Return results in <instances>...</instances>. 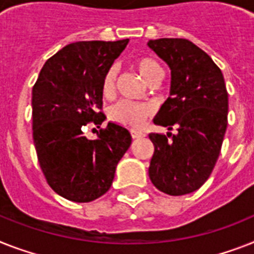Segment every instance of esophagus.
Here are the masks:
<instances>
[{
    "mask_svg": "<svg viewBox=\"0 0 254 254\" xmlns=\"http://www.w3.org/2000/svg\"><path fill=\"white\" fill-rule=\"evenodd\" d=\"M131 136L133 137V139H140V137H144V133L140 131H135V129H132Z\"/></svg>",
    "mask_w": 254,
    "mask_h": 254,
    "instance_id": "obj_1",
    "label": "esophagus"
}]
</instances>
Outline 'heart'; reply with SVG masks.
I'll use <instances>...</instances> for the list:
<instances>
[{
	"mask_svg": "<svg viewBox=\"0 0 254 254\" xmlns=\"http://www.w3.org/2000/svg\"><path fill=\"white\" fill-rule=\"evenodd\" d=\"M135 66L141 74V76L148 83L161 79L162 76V67L156 60L150 57H140L135 61ZM115 81H117V67L113 66L105 74L102 80V93L105 97H112L115 92ZM152 108L146 104H137L132 101H121L114 105L110 112V117L114 121L122 123V125L131 127V128H139L144 123L148 115L152 114Z\"/></svg>",
	"mask_w": 254,
	"mask_h": 254,
	"instance_id": "heart-1",
	"label": "heart"
}]
</instances>
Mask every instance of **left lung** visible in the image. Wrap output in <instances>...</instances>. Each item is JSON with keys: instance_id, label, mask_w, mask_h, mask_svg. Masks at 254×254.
<instances>
[{"instance_id": "8db88e82", "label": "left lung", "mask_w": 254, "mask_h": 254, "mask_svg": "<svg viewBox=\"0 0 254 254\" xmlns=\"http://www.w3.org/2000/svg\"><path fill=\"white\" fill-rule=\"evenodd\" d=\"M148 47L171 70L170 97L153 122L178 131L149 135L154 145L149 178L163 193L182 196L206 182L221 153L228 114L225 77L190 40H149Z\"/></svg>"}]
</instances>
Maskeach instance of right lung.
Segmentation results:
<instances>
[{
  "label": "right lung",
  "instance_id": "obj_1",
  "mask_svg": "<svg viewBox=\"0 0 254 254\" xmlns=\"http://www.w3.org/2000/svg\"><path fill=\"white\" fill-rule=\"evenodd\" d=\"M128 39L68 44L45 62L32 89V129L40 167L52 190L74 202H89L112 187L115 169L131 145L127 128L101 125L102 80Z\"/></svg>",
  "mask_w": 254,
  "mask_h": 254
}]
</instances>
